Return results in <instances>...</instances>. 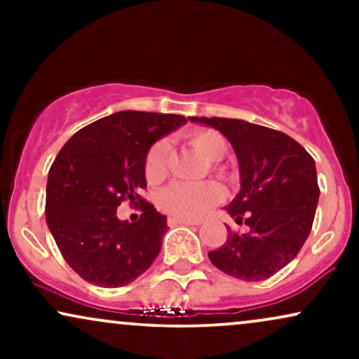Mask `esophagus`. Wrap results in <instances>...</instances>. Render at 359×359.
<instances>
[{
	"instance_id": "1",
	"label": "esophagus",
	"mask_w": 359,
	"mask_h": 359,
	"mask_svg": "<svg viewBox=\"0 0 359 359\" xmlns=\"http://www.w3.org/2000/svg\"><path fill=\"white\" fill-rule=\"evenodd\" d=\"M167 224L170 226V228H174V226H194V224H199V222H194V221H189V219H180V217L170 216L167 219Z\"/></svg>"
}]
</instances>
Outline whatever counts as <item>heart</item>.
<instances>
[{"mask_svg": "<svg viewBox=\"0 0 359 359\" xmlns=\"http://www.w3.org/2000/svg\"><path fill=\"white\" fill-rule=\"evenodd\" d=\"M187 143L199 155L208 160V167L212 174L226 175V170L219 165V160L228 151V142L219 131L196 130L187 135ZM170 145L167 142H156L148 151L145 158V177L150 184H160L165 180L170 168ZM222 201V191L217 184H182L177 182L160 194L158 204L163 211L180 219H199L212 205Z\"/></svg>", "mask_w": 359, "mask_h": 359, "instance_id": "1", "label": "heart"}]
</instances>
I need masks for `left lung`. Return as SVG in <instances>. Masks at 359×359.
<instances>
[{
    "mask_svg": "<svg viewBox=\"0 0 359 359\" xmlns=\"http://www.w3.org/2000/svg\"><path fill=\"white\" fill-rule=\"evenodd\" d=\"M221 131L240 165L241 189L226 205L248 226L209 251L216 269L246 282L265 280L288 265L306 243L314 222L319 185L316 162L306 148L282 131L231 118H189Z\"/></svg>",
    "mask_w": 359,
    "mask_h": 359,
    "instance_id": "1",
    "label": "left lung"
}]
</instances>
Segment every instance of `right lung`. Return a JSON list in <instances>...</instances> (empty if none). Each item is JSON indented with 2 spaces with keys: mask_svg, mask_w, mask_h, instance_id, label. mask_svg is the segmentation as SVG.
Wrapping results in <instances>:
<instances>
[{
  "mask_svg": "<svg viewBox=\"0 0 359 359\" xmlns=\"http://www.w3.org/2000/svg\"><path fill=\"white\" fill-rule=\"evenodd\" d=\"M185 121L179 114L119 111L77 131L53 160L47 226L69 266L89 283L128 285L158 257L167 216L138 191L147 187L148 150ZM125 198L144 204L137 223L117 219Z\"/></svg>",
  "mask_w": 359,
  "mask_h": 359,
  "instance_id": "add662e5",
  "label": "right lung"
}]
</instances>
